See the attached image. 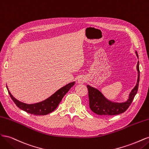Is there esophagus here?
<instances>
[{
    "label": "esophagus",
    "mask_w": 149,
    "mask_h": 149,
    "mask_svg": "<svg viewBox=\"0 0 149 149\" xmlns=\"http://www.w3.org/2000/svg\"><path fill=\"white\" fill-rule=\"evenodd\" d=\"M86 82V78L84 76H81L78 79V83L79 84H83Z\"/></svg>",
    "instance_id": "1"
}]
</instances>
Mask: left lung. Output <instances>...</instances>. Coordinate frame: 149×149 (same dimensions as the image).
<instances>
[{
    "mask_svg": "<svg viewBox=\"0 0 149 149\" xmlns=\"http://www.w3.org/2000/svg\"><path fill=\"white\" fill-rule=\"evenodd\" d=\"M136 54L139 59L137 51H136ZM136 67L137 71V83L134 88L129 93L127 101H125V102H116L111 101L107 99L100 90L88 84L87 88L88 89L89 107L91 110L95 114L102 116L118 115L123 113L127 110L130 106V104L132 103L135 96L136 95L139 88L140 79L139 61Z\"/></svg>",
    "mask_w": 149,
    "mask_h": 149,
    "instance_id": "8db88e82",
    "label": "left lung"
}]
</instances>
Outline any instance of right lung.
<instances>
[{
	"mask_svg": "<svg viewBox=\"0 0 149 149\" xmlns=\"http://www.w3.org/2000/svg\"><path fill=\"white\" fill-rule=\"evenodd\" d=\"M75 84V81L65 85V86L61 88L56 91L52 96L47 98L42 101L34 104H26L17 100L12 96L7 86L8 94L10 96L12 100L16 106L19 107L20 109L23 110L29 114L34 115H47L53 112L58 107L63 97L68 92L71 87H73Z\"/></svg>",
	"mask_w": 149,
	"mask_h": 149,
	"instance_id": "1",
	"label": "right lung"
}]
</instances>
